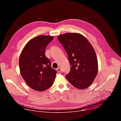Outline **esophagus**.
Instances as JSON below:
<instances>
[{"label": "esophagus", "instance_id": "1", "mask_svg": "<svg viewBox=\"0 0 121 121\" xmlns=\"http://www.w3.org/2000/svg\"><path fill=\"white\" fill-rule=\"evenodd\" d=\"M57 71L58 72L60 73V72H61V69H60V68H58V69H57Z\"/></svg>", "mask_w": 121, "mask_h": 121}]
</instances>
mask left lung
Returning a JSON list of instances; mask_svg holds the SVG:
<instances>
[{
  "mask_svg": "<svg viewBox=\"0 0 121 121\" xmlns=\"http://www.w3.org/2000/svg\"><path fill=\"white\" fill-rule=\"evenodd\" d=\"M68 54L70 71L66 75L69 82L76 88L84 89L91 86L96 77L98 61L95 51L82 35L68 33L58 37Z\"/></svg>",
  "mask_w": 121,
  "mask_h": 121,
  "instance_id": "8db88e82",
  "label": "left lung"
}]
</instances>
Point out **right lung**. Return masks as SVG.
<instances>
[{
	"mask_svg": "<svg viewBox=\"0 0 121 121\" xmlns=\"http://www.w3.org/2000/svg\"><path fill=\"white\" fill-rule=\"evenodd\" d=\"M53 36L39 35L25 45L19 59L20 74L29 87L44 91L52 86L57 72L52 69L50 60L45 56L47 45Z\"/></svg>",
	"mask_w": 121,
	"mask_h": 121,
	"instance_id": "right-lung-1",
	"label": "right lung"
}]
</instances>
